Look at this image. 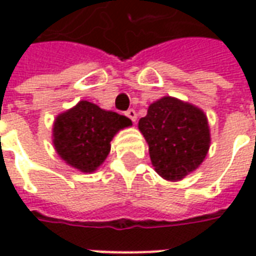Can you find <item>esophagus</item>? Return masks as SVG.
Wrapping results in <instances>:
<instances>
[{
	"label": "esophagus",
	"mask_w": 256,
	"mask_h": 256,
	"mask_svg": "<svg viewBox=\"0 0 256 256\" xmlns=\"http://www.w3.org/2000/svg\"><path fill=\"white\" fill-rule=\"evenodd\" d=\"M124 115H126L128 119H132L133 122H136V120H137V112L134 111V110H128V111H126V114H124Z\"/></svg>",
	"instance_id": "obj_1"
}]
</instances>
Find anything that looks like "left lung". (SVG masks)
<instances>
[{
    "instance_id": "8db88e82",
    "label": "left lung",
    "mask_w": 256,
    "mask_h": 256,
    "mask_svg": "<svg viewBox=\"0 0 256 256\" xmlns=\"http://www.w3.org/2000/svg\"><path fill=\"white\" fill-rule=\"evenodd\" d=\"M138 128L150 146L152 166L168 181L194 172L208 152L211 138L204 112L170 96L150 104Z\"/></svg>"
}]
</instances>
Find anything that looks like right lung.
Returning <instances> with one entry per match:
<instances>
[{
    "mask_svg": "<svg viewBox=\"0 0 256 256\" xmlns=\"http://www.w3.org/2000/svg\"><path fill=\"white\" fill-rule=\"evenodd\" d=\"M128 126V118L82 100L56 118L53 145L67 164L82 172H93L106 159L114 136Z\"/></svg>",
    "mask_w": 256,
    "mask_h": 256,
    "instance_id": "1",
    "label": "right lung"
}]
</instances>
